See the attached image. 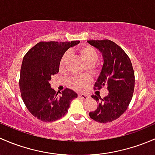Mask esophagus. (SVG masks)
Here are the masks:
<instances>
[{
  "label": "esophagus",
  "instance_id": "esophagus-1",
  "mask_svg": "<svg viewBox=\"0 0 155 155\" xmlns=\"http://www.w3.org/2000/svg\"><path fill=\"white\" fill-rule=\"evenodd\" d=\"M78 97L81 98H82V99H84V100H87L89 98V95H86V94H82V93H80L79 95H78Z\"/></svg>",
  "mask_w": 155,
  "mask_h": 155
}]
</instances>
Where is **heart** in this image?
Wrapping results in <instances>:
<instances>
[{"mask_svg": "<svg viewBox=\"0 0 155 155\" xmlns=\"http://www.w3.org/2000/svg\"><path fill=\"white\" fill-rule=\"evenodd\" d=\"M78 54L83 60L89 66H92L96 62L98 59V53L92 47L89 45L81 46L78 49ZM70 54L67 52L63 56L60 62V71H65L66 69L68 63L70 60ZM90 82V79L88 77L74 78L70 80V84L71 87L77 90H83L87 87Z\"/></svg>", "mask_w": 155, "mask_h": 155, "instance_id": "obj_1", "label": "heart"}]
</instances>
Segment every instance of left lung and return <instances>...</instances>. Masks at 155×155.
Returning <instances> with one entry per match:
<instances>
[{
    "label": "left lung",
    "instance_id": "8db88e82",
    "mask_svg": "<svg viewBox=\"0 0 155 155\" xmlns=\"http://www.w3.org/2000/svg\"><path fill=\"white\" fill-rule=\"evenodd\" d=\"M87 42L102 54L104 63L95 88L107 87L109 93L104 98L92 95L98 107L89 113L91 119L101 123H107L120 117L133 97L134 90V71L131 61L123 49L109 39L88 40Z\"/></svg>",
    "mask_w": 155,
    "mask_h": 155
}]
</instances>
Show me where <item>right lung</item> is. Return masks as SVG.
Segmentation results:
<instances>
[{
	"label": "right lung",
	"instance_id": "obj_1",
	"mask_svg": "<svg viewBox=\"0 0 155 155\" xmlns=\"http://www.w3.org/2000/svg\"><path fill=\"white\" fill-rule=\"evenodd\" d=\"M79 42H40L24 57L19 80L21 95L29 112L42 122H54L63 117L71 101L78 97L76 92L67 88L58 94L49 81L59 72L65 52Z\"/></svg>",
	"mask_w": 155,
	"mask_h": 155
}]
</instances>
